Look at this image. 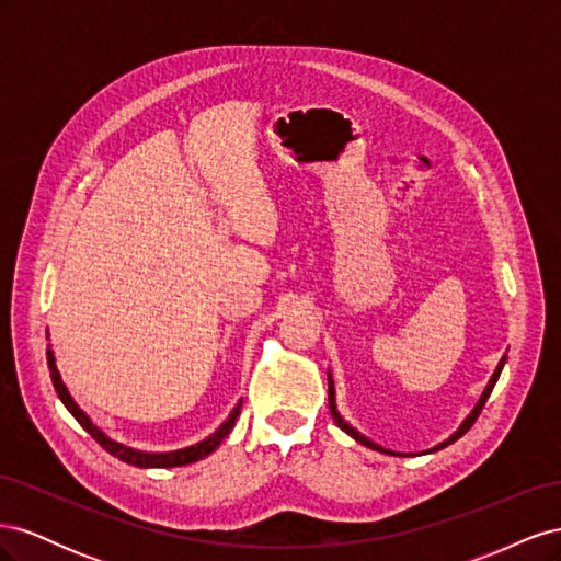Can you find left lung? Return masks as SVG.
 <instances>
[{
	"mask_svg": "<svg viewBox=\"0 0 561 561\" xmlns=\"http://www.w3.org/2000/svg\"><path fill=\"white\" fill-rule=\"evenodd\" d=\"M505 360H507V355H503V358H501V363H499V367H496V371H494V377H491V381L486 383V388H484V393H482V398H480V402L478 404H474V410L470 412V416L461 423V428H458L449 439H447V443H443V445H437L435 449H431V451H437V449H443V447H447V445H451V443H456V439L458 437H461V435H466L468 431H470V426H472V423L474 421H478V416H480V412H482V407H484V402L489 400V396H491V390H494V386H496V381H499V377H501V369H503V365H505ZM328 400H330V412H332V419H334V423H336V426L339 428H342V431H346L353 439H358V443L360 445H365V447H369V449H377V451H383V454H393V451H388V449H383V447H379V445H375V443H371V439H367L365 435H360L358 431H355L353 426H348V423L342 419V416H339V412H336V404H334V381H332V375H330V371H328ZM393 456H402V454H393Z\"/></svg>",
	"mask_w": 561,
	"mask_h": 561,
	"instance_id": "8db88e82",
	"label": "left lung"
}]
</instances>
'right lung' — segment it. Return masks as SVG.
<instances>
[{
	"instance_id": "obj_1",
	"label": "right lung",
	"mask_w": 561,
	"mask_h": 561,
	"mask_svg": "<svg viewBox=\"0 0 561 561\" xmlns=\"http://www.w3.org/2000/svg\"><path fill=\"white\" fill-rule=\"evenodd\" d=\"M46 358H48V369H50V381H54L56 393H58V398L62 400V404L67 407V412H70V414L81 423L83 431L91 433V437L95 439V443H98L100 447H103L105 451H110L112 456H116L118 461L130 463V466H138V468H173V466L194 463V461H198V458H206V456L213 454V451L219 447V443H222V439L229 435V431L233 428V423H236V416L241 414V404H243V402H239V404L233 407V412L229 414V419H227V421L222 423V426H219L210 437H206V439H203V443L192 445V447H186V449L168 451V454L135 451V449H130V447H124V445L114 443V439H110L103 431H98V428L93 426L91 419L79 410L77 402L72 400V396L67 393V388H65V383H62V379H60V375H58V369H56L54 353L46 351Z\"/></svg>"
}]
</instances>
